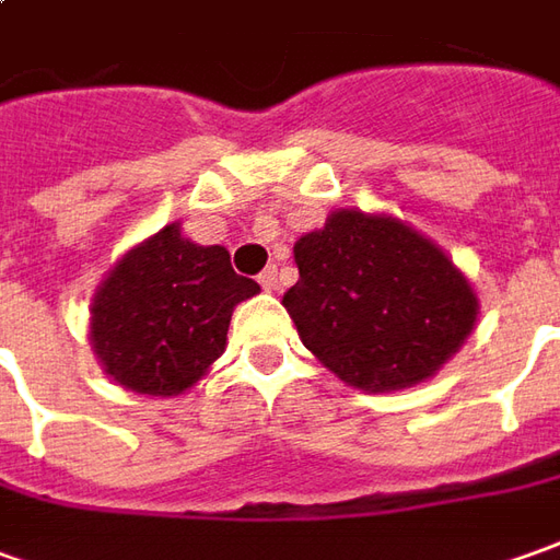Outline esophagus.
Instances as JSON below:
<instances>
[{"mask_svg": "<svg viewBox=\"0 0 560 560\" xmlns=\"http://www.w3.org/2000/svg\"><path fill=\"white\" fill-rule=\"evenodd\" d=\"M258 283H261V289H265V292H273V289H277V283H280L277 268H265V271L258 273Z\"/></svg>", "mask_w": 560, "mask_h": 560, "instance_id": "34e87169", "label": "esophagus"}]
</instances>
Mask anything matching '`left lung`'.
I'll return each instance as SVG.
<instances>
[{"label": "left lung", "mask_w": 560, "mask_h": 560, "mask_svg": "<svg viewBox=\"0 0 560 560\" xmlns=\"http://www.w3.org/2000/svg\"><path fill=\"white\" fill-rule=\"evenodd\" d=\"M295 265L289 317L307 351L360 392L434 376L478 317L453 261L394 219L341 209L295 243Z\"/></svg>", "instance_id": "8db88e82"}]
</instances>
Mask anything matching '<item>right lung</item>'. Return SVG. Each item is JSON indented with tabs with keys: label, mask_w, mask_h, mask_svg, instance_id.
<instances>
[{
	"label": "right lung",
	"mask_w": 560,
	"mask_h": 560,
	"mask_svg": "<svg viewBox=\"0 0 560 560\" xmlns=\"http://www.w3.org/2000/svg\"><path fill=\"white\" fill-rule=\"evenodd\" d=\"M255 292L258 283L231 268L228 249L197 246L166 224L97 289V358L131 392L182 394L221 358L231 311Z\"/></svg>",
	"instance_id": "obj_1"
}]
</instances>
